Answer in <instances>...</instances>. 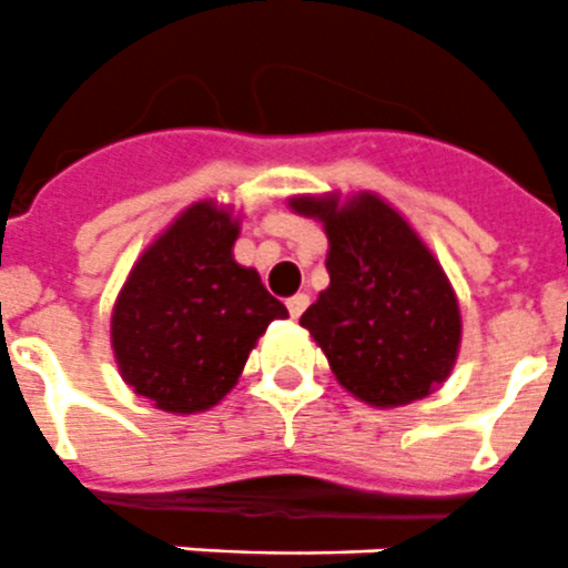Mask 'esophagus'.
<instances>
[{
	"mask_svg": "<svg viewBox=\"0 0 568 568\" xmlns=\"http://www.w3.org/2000/svg\"><path fill=\"white\" fill-rule=\"evenodd\" d=\"M285 306H288V314H292L294 321H297L300 314L306 312V306H308V294H306V292L294 294V297H288V303H285Z\"/></svg>",
	"mask_w": 568,
	"mask_h": 568,
	"instance_id": "34e87169",
	"label": "esophagus"
}]
</instances>
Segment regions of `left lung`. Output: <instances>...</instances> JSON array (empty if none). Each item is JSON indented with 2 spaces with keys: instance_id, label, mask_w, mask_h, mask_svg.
<instances>
[{
  "instance_id": "8db88e82",
  "label": "left lung",
  "mask_w": 568,
  "mask_h": 568,
  "mask_svg": "<svg viewBox=\"0 0 568 568\" xmlns=\"http://www.w3.org/2000/svg\"><path fill=\"white\" fill-rule=\"evenodd\" d=\"M288 207L326 231L328 285L300 326L337 384L378 409L436 393L459 357L462 312L450 276L416 227L373 190L292 195Z\"/></svg>"
}]
</instances>
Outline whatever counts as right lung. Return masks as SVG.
<instances>
[{
    "label": "right lung",
    "mask_w": 568,
    "mask_h": 568,
    "mask_svg": "<svg viewBox=\"0 0 568 568\" xmlns=\"http://www.w3.org/2000/svg\"><path fill=\"white\" fill-rule=\"evenodd\" d=\"M242 216L202 199L141 251L114 297L109 341L123 384L155 409L193 416L240 381L271 321L288 308L233 260Z\"/></svg>",
    "instance_id": "right-lung-1"
}]
</instances>
